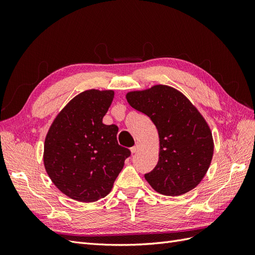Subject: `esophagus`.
I'll list each match as a JSON object with an SVG mask.
<instances>
[{
  "label": "esophagus",
  "mask_w": 255,
  "mask_h": 255,
  "mask_svg": "<svg viewBox=\"0 0 255 255\" xmlns=\"http://www.w3.org/2000/svg\"><path fill=\"white\" fill-rule=\"evenodd\" d=\"M139 146H140L139 143H136L134 146H132V148H130V152H132L133 154L138 152V150H139Z\"/></svg>",
  "instance_id": "1"
}]
</instances>
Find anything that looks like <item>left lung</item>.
I'll list each match as a JSON object with an SVG mask.
<instances>
[{
    "instance_id": "8db88e82",
    "label": "left lung",
    "mask_w": 255,
    "mask_h": 255,
    "mask_svg": "<svg viewBox=\"0 0 255 255\" xmlns=\"http://www.w3.org/2000/svg\"><path fill=\"white\" fill-rule=\"evenodd\" d=\"M127 100L158 130V163L144 174L145 180L166 196L194 189L205 175L214 152L211 129L202 116L180 91L165 85L128 92Z\"/></svg>"
}]
</instances>
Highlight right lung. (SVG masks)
<instances>
[{
  "label": "right lung",
  "mask_w": 255,
  "mask_h": 255,
  "mask_svg": "<svg viewBox=\"0 0 255 255\" xmlns=\"http://www.w3.org/2000/svg\"><path fill=\"white\" fill-rule=\"evenodd\" d=\"M112 90L76 96L54 120L44 142V167L55 186L81 202L109 195L130 151L119 145L118 127L102 122Z\"/></svg>",
  "instance_id": "1"
}]
</instances>
